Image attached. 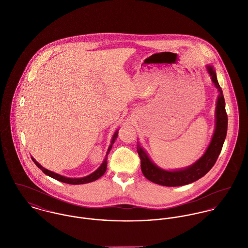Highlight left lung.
I'll return each instance as SVG.
<instances>
[{
  "mask_svg": "<svg viewBox=\"0 0 248 248\" xmlns=\"http://www.w3.org/2000/svg\"><path fill=\"white\" fill-rule=\"evenodd\" d=\"M207 71L211 77L213 83L218 91V97L216 107V127L211 143L205 153L192 166L176 170H166L156 166L149 155L138 144L137 151L141 159V170L143 174L149 181L167 187L183 186L193 183L203 177L215 165L226 138L228 119L225 111V100L221 87L219 86L213 66L207 65Z\"/></svg>",
  "mask_w": 248,
  "mask_h": 248,
  "instance_id": "1",
  "label": "left lung"
}]
</instances>
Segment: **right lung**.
<instances>
[{
    "instance_id": "add662e5",
    "label": "right lung",
    "mask_w": 248,
    "mask_h": 248,
    "mask_svg": "<svg viewBox=\"0 0 248 248\" xmlns=\"http://www.w3.org/2000/svg\"><path fill=\"white\" fill-rule=\"evenodd\" d=\"M117 137H118V130L115 132V134H114L113 137H112L111 144H110V146H109V148H108V150H107V152H106L105 158H104L103 162L101 163V165L99 166V169L96 170L93 173H91V174H89V175H87V176H85V177H80V178H69V177L62 176V175H60V174H58V173H55V172H53V171H50L49 170L43 168L38 162H36V160H35L33 157H31V159H32V161L35 163V165H36L45 174L49 175L51 178H54V179H56V180H58V181H60V182L67 183V184H72V185L86 184V183L93 182V181L99 179V177L102 176V175L104 174V172L106 171V167H107V155H108V153L110 152V150L112 149V146H113V144L115 143V140L117 139Z\"/></svg>"
}]
</instances>
